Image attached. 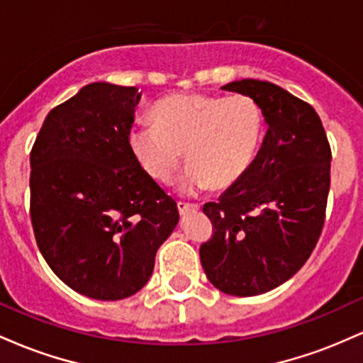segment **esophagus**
Listing matches in <instances>:
<instances>
[{
    "instance_id": "34e87169",
    "label": "esophagus",
    "mask_w": 363,
    "mask_h": 363,
    "mask_svg": "<svg viewBox=\"0 0 363 363\" xmlns=\"http://www.w3.org/2000/svg\"><path fill=\"white\" fill-rule=\"evenodd\" d=\"M177 210L181 215H187L191 211H198L199 205H193V203H184V201H179L177 203Z\"/></svg>"
}]
</instances>
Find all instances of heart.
<instances>
[{
    "mask_svg": "<svg viewBox=\"0 0 363 363\" xmlns=\"http://www.w3.org/2000/svg\"><path fill=\"white\" fill-rule=\"evenodd\" d=\"M152 118L153 123L129 129V148L147 174L160 182L176 174L186 148L189 164L177 181L184 194L211 186L223 189L240 181L264 135L261 106L245 94L169 95L153 106Z\"/></svg>",
    "mask_w": 363,
    "mask_h": 363,
    "instance_id": "obj_1",
    "label": "heart"
}]
</instances>
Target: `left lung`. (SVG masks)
I'll use <instances>...</instances> for the list:
<instances>
[{
    "instance_id": "1",
    "label": "left lung",
    "mask_w": 363,
    "mask_h": 363,
    "mask_svg": "<svg viewBox=\"0 0 363 363\" xmlns=\"http://www.w3.org/2000/svg\"><path fill=\"white\" fill-rule=\"evenodd\" d=\"M251 95L268 131L252 165L203 211L213 237L199 247L208 280L223 294L252 297L277 289L309 259L326 218L331 148L318 112L269 82H232Z\"/></svg>"
}]
</instances>
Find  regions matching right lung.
Wrapping results in <instances>:
<instances>
[{"mask_svg":"<svg viewBox=\"0 0 363 363\" xmlns=\"http://www.w3.org/2000/svg\"><path fill=\"white\" fill-rule=\"evenodd\" d=\"M141 94L97 82L54 107L30 152V218L39 251L69 289L121 301L147 285L179 222L177 203L133 155Z\"/></svg>","mask_w":363,"mask_h":363,"instance_id":"1","label":"right lung"}]
</instances>
